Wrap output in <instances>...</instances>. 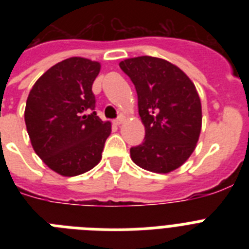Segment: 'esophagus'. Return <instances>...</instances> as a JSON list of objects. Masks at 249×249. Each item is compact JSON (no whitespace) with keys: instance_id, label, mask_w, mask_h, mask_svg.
Wrapping results in <instances>:
<instances>
[{"instance_id":"esophagus-1","label":"esophagus","mask_w":249,"mask_h":249,"mask_svg":"<svg viewBox=\"0 0 249 249\" xmlns=\"http://www.w3.org/2000/svg\"><path fill=\"white\" fill-rule=\"evenodd\" d=\"M124 121V117L123 116H118L116 120H114V124H117V126H120V124H122V122Z\"/></svg>"}]
</instances>
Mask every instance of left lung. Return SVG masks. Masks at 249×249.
Wrapping results in <instances>:
<instances>
[{
    "mask_svg": "<svg viewBox=\"0 0 249 249\" xmlns=\"http://www.w3.org/2000/svg\"><path fill=\"white\" fill-rule=\"evenodd\" d=\"M120 67L135 85L143 142L131 147L141 168L168 173L188 160L201 133V100L192 81L177 66L157 57L124 59Z\"/></svg>",
    "mask_w": 249,
    "mask_h": 249,
    "instance_id": "left-lung-1",
    "label": "left lung"
}]
</instances>
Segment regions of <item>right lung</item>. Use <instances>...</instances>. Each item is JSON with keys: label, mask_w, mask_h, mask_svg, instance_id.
Returning <instances> with one entry per match:
<instances>
[{"label": "right lung", "mask_w": 249, "mask_h": 249, "mask_svg": "<svg viewBox=\"0 0 249 249\" xmlns=\"http://www.w3.org/2000/svg\"><path fill=\"white\" fill-rule=\"evenodd\" d=\"M101 65L71 57L52 66L35 83L25 109L31 143L54 172L72 177L102 158L111 123L97 116L92 85Z\"/></svg>", "instance_id": "add662e5"}]
</instances>
